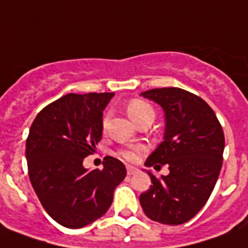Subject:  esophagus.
Masks as SVG:
<instances>
[{
  "instance_id": "1",
  "label": "esophagus",
  "mask_w": 248,
  "mask_h": 248,
  "mask_svg": "<svg viewBox=\"0 0 248 248\" xmlns=\"http://www.w3.org/2000/svg\"><path fill=\"white\" fill-rule=\"evenodd\" d=\"M138 170H138L137 167H133V166H128V167H126V172H128V174L137 173Z\"/></svg>"
}]
</instances>
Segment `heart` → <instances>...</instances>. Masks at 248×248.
<instances>
[{
  "instance_id": "heart-1",
  "label": "heart",
  "mask_w": 248,
  "mask_h": 248,
  "mask_svg": "<svg viewBox=\"0 0 248 248\" xmlns=\"http://www.w3.org/2000/svg\"><path fill=\"white\" fill-rule=\"evenodd\" d=\"M126 112L129 115V118L132 119L133 122H136V120H138V119L141 118V116H143V115L149 114V112H154V111H153L150 105H147V103L143 102V101L133 99V101H130L128 107H126ZM107 120H108L107 116L103 119V126H106ZM140 151H141V149H128V150H123L122 153H120V155H122L124 159H126V160H136Z\"/></svg>"
}]
</instances>
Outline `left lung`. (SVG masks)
<instances>
[{"label": "left lung", "mask_w": 248, "mask_h": 248, "mask_svg": "<svg viewBox=\"0 0 248 248\" xmlns=\"http://www.w3.org/2000/svg\"><path fill=\"white\" fill-rule=\"evenodd\" d=\"M163 108V141L145 166L167 164L170 173L151 178L150 189L140 195L145 215L154 221L180 225L202 210L214 190L222 166L224 132L214 110L202 98L180 88L142 92Z\"/></svg>", "instance_id": "left-lung-1"}]
</instances>
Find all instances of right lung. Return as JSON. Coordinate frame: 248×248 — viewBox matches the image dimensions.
Instances as JSON below:
<instances>
[{
	"label": "right lung",
	"instance_id": "obj_1",
	"mask_svg": "<svg viewBox=\"0 0 248 248\" xmlns=\"http://www.w3.org/2000/svg\"><path fill=\"white\" fill-rule=\"evenodd\" d=\"M115 93L67 94L42 108L32 123L26 155L31 184L51 218L78 229L106 214L114 190L125 178L119 159L103 170L82 166L101 141L102 112Z\"/></svg>",
	"mask_w": 248,
	"mask_h": 248
}]
</instances>
